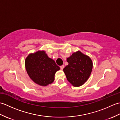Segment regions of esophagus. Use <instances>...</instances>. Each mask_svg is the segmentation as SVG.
Returning <instances> with one entry per match:
<instances>
[{"label": "esophagus", "instance_id": "1", "mask_svg": "<svg viewBox=\"0 0 120 120\" xmlns=\"http://www.w3.org/2000/svg\"><path fill=\"white\" fill-rule=\"evenodd\" d=\"M64 68V65H62L61 66H60V68H61V70H63V68Z\"/></svg>", "mask_w": 120, "mask_h": 120}]
</instances>
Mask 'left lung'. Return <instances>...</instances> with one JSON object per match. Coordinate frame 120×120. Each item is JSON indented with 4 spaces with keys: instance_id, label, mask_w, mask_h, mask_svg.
<instances>
[{
    "instance_id": "obj_1",
    "label": "left lung",
    "mask_w": 120,
    "mask_h": 120,
    "mask_svg": "<svg viewBox=\"0 0 120 120\" xmlns=\"http://www.w3.org/2000/svg\"><path fill=\"white\" fill-rule=\"evenodd\" d=\"M67 62L68 65L63 68V72L68 80L74 86L82 85L92 72L93 63L91 59L78 51L67 58Z\"/></svg>"
}]
</instances>
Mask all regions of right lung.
<instances>
[{
    "instance_id": "1",
    "label": "right lung",
    "mask_w": 120,
    "mask_h": 120,
    "mask_svg": "<svg viewBox=\"0 0 120 120\" xmlns=\"http://www.w3.org/2000/svg\"><path fill=\"white\" fill-rule=\"evenodd\" d=\"M25 67L30 78L42 86L52 83L56 72L60 70L55 61L48 57L44 51L29 55L25 60Z\"/></svg>"
}]
</instances>
